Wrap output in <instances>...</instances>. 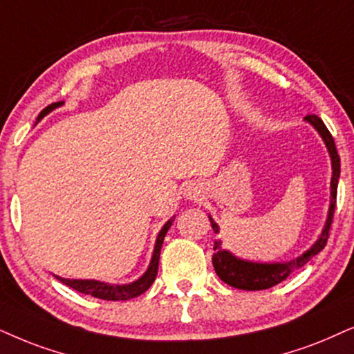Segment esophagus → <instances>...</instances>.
Here are the masks:
<instances>
[{"mask_svg":"<svg viewBox=\"0 0 354 354\" xmlns=\"http://www.w3.org/2000/svg\"><path fill=\"white\" fill-rule=\"evenodd\" d=\"M187 198H189V199H198L199 198V192L198 191H196V189H189V191H187Z\"/></svg>","mask_w":354,"mask_h":354,"instance_id":"obj_1","label":"esophagus"}]
</instances>
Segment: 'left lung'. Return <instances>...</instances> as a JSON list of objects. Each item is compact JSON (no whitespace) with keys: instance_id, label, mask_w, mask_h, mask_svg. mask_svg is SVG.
I'll list each match as a JSON object with an SVG mask.
<instances>
[{"instance_id":"left-lung-1","label":"left lung","mask_w":354,"mask_h":354,"mask_svg":"<svg viewBox=\"0 0 354 354\" xmlns=\"http://www.w3.org/2000/svg\"><path fill=\"white\" fill-rule=\"evenodd\" d=\"M306 120H308L314 127L319 131L322 138L325 140L326 149L332 156V201H330V210H328V218H326L325 229L322 232L320 239L317 240V243L310 250H307L302 257H299L292 261L288 263H252V261H243V259L235 258L234 254H230L221 247V240L214 241V257H212V265L216 270L217 276L221 277L225 284L232 286V288L243 289V290H261V289H270L272 286L283 283L284 279H288L290 272H294L299 268H302L307 261H310L317 253H320L325 248L326 241L330 236V227L333 222V214L335 207H337V187H338V178H339V155L335 147V140L330 133L326 125L324 124L319 115L310 114L307 115ZM210 225L216 234H218V225L212 218H209Z\"/></svg>"}]
</instances>
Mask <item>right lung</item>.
Segmentation results:
<instances>
[{
	"label": "right lung",
	"instance_id": "right-lung-1",
	"mask_svg": "<svg viewBox=\"0 0 354 354\" xmlns=\"http://www.w3.org/2000/svg\"><path fill=\"white\" fill-rule=\"evenodd\" d=\"M62 104H64V101L52 102V104H48L46 109L40 111L37 120H40V119L44 118V115L48 114V113H50V111H53V109H55V107L62 106ZM171 222H173V218H169V221L163 225V229L160 230L158 239H156V243H155V252H153V257H151L149 270H147L145 274L142 276L140 279H137L136 283L124 284V286H111V284L100 283V281L64 279V277H58V276H57V279L62 281V283L68 286V288L78 290V292L89 294V296L102 299V301H129V299H133V297L140 296V294H144L145 290L149 289L151 284H153V281H155V277H156V272H158L160 250H162L165 235H167L168 229H169V227H171Z\"/></svg>",
	"mask_w": 354,
	"mask_h": 354
}]
</instances>
